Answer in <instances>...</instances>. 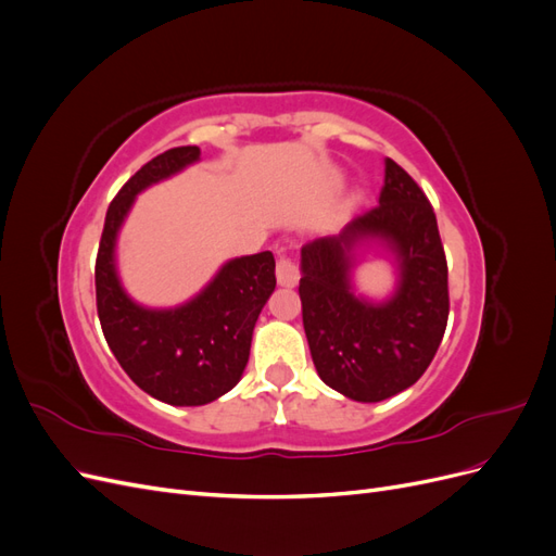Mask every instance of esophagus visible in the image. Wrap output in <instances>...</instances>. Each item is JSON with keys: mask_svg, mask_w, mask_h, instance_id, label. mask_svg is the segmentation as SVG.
I'll return each mask as SVG.
<instances>
[{"mask_svg": "<svg viewBox=\"0 0 556 556\" xmlns=\"http://www.w3.org/2000/svg\"><path fill=\"white\" fill-rule=\"evenodd\" d=\"M276 278H278V285H282V288H294V285L299 282V266L294 264L292 257L282 255V257L278 260Z\"/></svg>", "mask_w": 556, "mask_h": 556, "instance_id": "esophagus-1", "label": "esophagus"}]
</instances>
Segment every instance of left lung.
Segmentation results:
<instances>
[{
  "label": "left lung",
  "mask_w": 556,
  "mask_h": 556,
  "mask_svg": "<svg viewBox=\"0 0 556 556\" xmlns=\"http://www.w3.org/2000/svg\"><path fill=\"white\" fill-rule=\"evenodd\" d=\"M380 204L339 233L301 248V313L317 376L362 403L415 384L439 350L447 313V262L433 208L387 157ZM382 247L397 268L395 292L376 302L354 290L358 250Z\"/></svg>",
  "instance_id": "8db88e82"
}]
</instances>
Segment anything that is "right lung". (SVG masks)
<instances>
[{"label":"right lung","instance_id":"right-lung-1","mask_svg":"<svg viewBox=\"0 0 556 556\" xmlns=\"http://www.w3.org/2000/svg\"><path fill=\"white\" fill-rule=\"evenodd\" d=\"M197 146L172 148L143 164L106 211L94 288L104 339L146 394L169 406H204L227 394L243 376L252 329L276 290V260L268 250L229 260L204 290L174 308H148L121 282L117 233L139 192L199 162Z\"/></svg>","mask_w":556,"mask_h":556}]
</instances>
